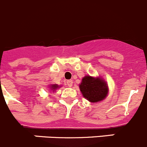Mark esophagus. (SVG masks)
<instances>
[{"mask_svg": "<svg viewBox=\"0 0 147 147\" xmlns=\"http://www.w3.org/2000/svg\"><path fill=\"white\" fill-rule=\"evenodd\" d=\"M67 84H68V86H69V87H71L73 85V81L72 80H68L67 81Z\"/></svg>", "mask_w": 147, "mask_h": 147, "instance_id": "obj_1", "label": "esophagus"}]
</instances>
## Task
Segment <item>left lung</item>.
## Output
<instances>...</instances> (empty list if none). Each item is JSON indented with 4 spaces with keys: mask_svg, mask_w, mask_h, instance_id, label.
Here are the masks:
<instances>
[{
    "mask_svg": "<svg viewBox=\"0 0 147 147\" xmlns=\"http://www.w3.org/2000/svg\"><path fill=\"white\" fill-rule=\"evenodd\" d=\"M79 89L86 100L92 103L102 101L107 97L109 88L107 82L100 76L86 75L79 84Z\"/></svg>",
    "mask_w": 147,
    "mask_h": 147,
    "instance_id": "8db88e82",
    "label": "left lung"
}]
</instances>
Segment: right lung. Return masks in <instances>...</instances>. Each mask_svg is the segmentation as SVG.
<instances>
[{"label": "right lung", "instance_id": "add662e5", "mask_svg": "<svg viewBox=\"0 0 147 147\" xmlns=\"http://www.w3.org/2000/svg\"><path fill=\"white\" fill-rule=\"evenodd\" d=\"M61 86H59V85L58 84H50L49 85V89H50V91H52V92H55V90H57V89H58V88L61 87Z\"/></svg>", "mask_w": 147, "mask_h": 147}]
</instances>
